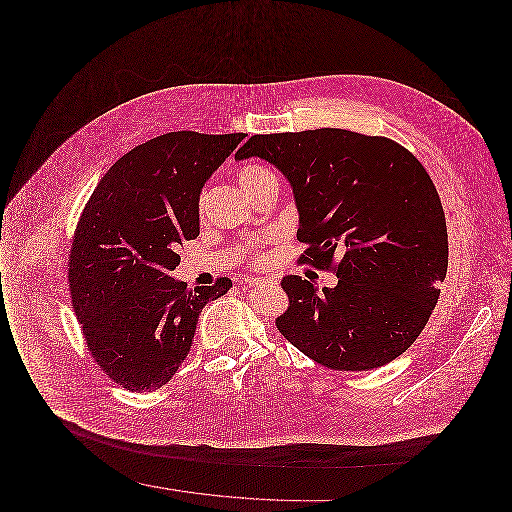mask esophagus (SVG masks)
I'll list each match as a JSON object with an SVG mask.
<instances>
[{
    "label": "esophagus",
    "instance_id": "esophagus-1",
    "mask_svg": "<svg viewBox=\"0 0 512 512\" xmlns=\"http://www.w3.org/2000/svg\"><path fill=\"white\" fill-rule=\"evenodd\" d=\"M245 284H247V286H270V284H274V282L268 280V278H247Z\"/></svg>",
    "mask_w": 512,
    "mask_h": 512
}]
</instances>
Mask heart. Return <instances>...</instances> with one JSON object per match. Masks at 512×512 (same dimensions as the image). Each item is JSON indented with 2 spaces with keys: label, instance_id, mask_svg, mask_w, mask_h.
<instances>
[{
  "label": "heart",
  "instance_id": "1",
  "mask_svg": "<svg viewBox=\"0 0 512 512\" xmlns=\"http://www.w3.org/2000/svg\"><path fill=\"white\" fill-rule=\"evenodd\" d=\"M238 180L249 195L255 194L267 182H276L274 174L265 167H261V165H245L238 171ZM197 211H199V215H203V195L197 201ZM242 253L249 257L251 263H265L267 261L265 249L259 244L245 245V247H242Z\"/></svg>",
  "mask_w": 512,
  "mask_h": 512
}]
</instances>
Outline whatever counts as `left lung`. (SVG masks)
Returning a JSON list of instances; mask_svg holds the SVG:
<instances>
[{"label": "left lung", "mask_w": 512, "mask_h": 512, "mask_svg": "<svg viewBox=\"0 0 512 512\" xmlns=\"http://www.w3.org/2000/svg\"><path fill=\"white\" fill-rule=\"evenodd\" d=\"M261 157L292 184L307 249L299 265L332 270L336 288L282 278L278 332L332 370H370L403 355L438 303L447 226L438 190L409 149L343 128L257 134L236 159Z\"/></svg>", "instance_id": "8db88e82"}]
</instances>
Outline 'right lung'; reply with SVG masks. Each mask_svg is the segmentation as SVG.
Returning a JSON list of instances; mask_svg holds the SVG:
<instances>
[{"instance_id":"obj_1","label":"right lung","mask_w":512,"mask_h":512,"mask_svg":"<svg viewBox=\"0 0 512 512\" xmlns=\"http://www.w3.org/2000/svg\"><path fill=\"white\" fill-rule=\"evenodd\" d=\"M244 138L157 136L124 153L82 209L69 255L74 313L94 361L121 388L165 386L205 303L232 288L224 276L188 290L169 272L180 263L176 251L199 236L203 184Z\"/></svg>"}]
</instances>
